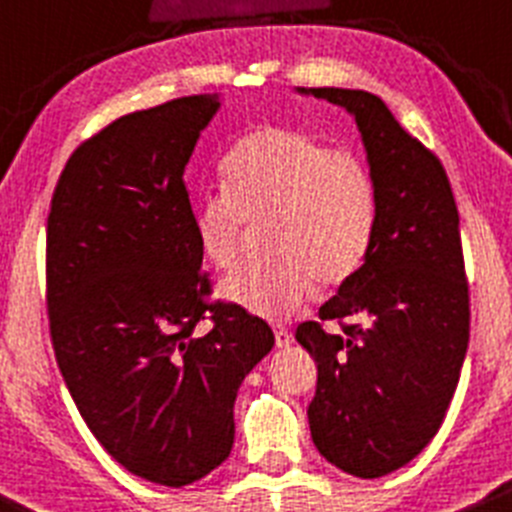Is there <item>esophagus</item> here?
<instances>
[{
	"instance_id": "1",
	"label": "esophagus",
	"mask_w": 512,
	"mask_h": 512,
	"mask_svg": "<svg viewBox=\"0 0 512 512\" xmlns=\"http://www.w3.org/2000/svg\"><path fill=\"white\" fill-rule=\"evenodd\" d=\"M292 342V332L285 325H275V345L287 347Z\"/></svg>"
}]
</instances>
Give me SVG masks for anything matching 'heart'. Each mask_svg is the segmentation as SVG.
<instances>
[{
	"label": "heart",
	"mask_w": 512,
	"mask_h": 512,
	"mask_svg": "<svg viewBox=\"0 0 512 512\" xmlns=\"http://www.w3.org/2000/svg\"><path fill=\"white\" fill-rule=\"evenodd\" d=\"M222 192L195 207L192 230L210 265L240 270L250 225H265V260L225 282L222 292L262 317H287L315 285L350 280L370 255L377 187L350 150L310 132L265 124L242 135L220 162Z\"/></svg>",
	"instance_id": "b5f03b06"
}]
</instances>
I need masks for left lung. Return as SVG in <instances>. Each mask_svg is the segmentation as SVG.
<instances>
[{
	"instance_id": "1",
	"label": "left lung",
	"mask_w": 512,
	"mask_h": 512,
	"mask_svg": "<svg viewBox=\"0 0 512 512\" xmlns=\"http://www.w3.org/2000/svg\"><path fill=\"white\" fill-rule=\"evenodd\" d=\"M355 117L377 187L365 265L297 325L315 357L307 408L322 458L355 478H382L415 458L443 425L470 340L460 217L445 167L362 89H297ZM337 321L327 333L322 321Z\"/></svg>"
}]
</instances>
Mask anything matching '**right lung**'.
Returning <instances> with one entry per match:
<instances>
[{"mask_svg":"<svg viewBox=\"0 0 512 512\" xmlns=\"http://www.w3.org/2000/svg\"><path fill=\"white\" fill-rule=\"evenodd\" d=\"M217 107L195 94L114 119L72 152L47 217L49 335L69 395L122 468L167 488L225 463L237 390L275 345L262 317L207 300L185 165Z\"/></svg>","mask_w":512,"mask_h":512,"instance_id":"1","label":"right lung"}]
</instances>
